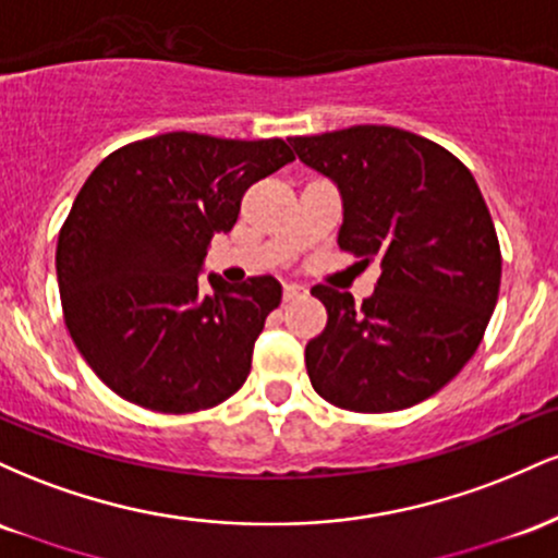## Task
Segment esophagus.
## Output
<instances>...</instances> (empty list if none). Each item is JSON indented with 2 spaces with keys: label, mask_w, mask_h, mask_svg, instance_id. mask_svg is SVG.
<instances>
[{
  "label": "esophagus",
  "mask_w": 558,
  "mask_h": 558,
  "mask_svg": "<svg viewBox=\"0 0 558 558\" xmlns=\"http://www.w3.org/2000/svg\"><path fill=\"white\" fill-rule=\"evenodd\" d=\"M301 293H304V286H299V283H286V286H283V299H286V301L299 299Z\"/></svg>",
  "instance_id": "34e87169"
}]
</instances>
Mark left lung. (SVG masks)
Returning <instances> with one entry per match:
<instances>
[{
    "label": "left lung",
    "mask_w": 558,
    "mask_h": 558,
    "mask_svg": "<svg viewBox=\"0 0 558 558\" xmlns=\"http://www.w3.org/2000/svg\"><path fill=\"white\" fill-rule=\"evenodd\" d=\"M343 202L338 246L380 262L369 299L315 286L328 325L306 343L312 388L351 412L430 399L477 351L501 288V248L472 172L390 125L291 138Z\"/></svg>",
    "instance_id": "8db88e82"
}]
</instances>
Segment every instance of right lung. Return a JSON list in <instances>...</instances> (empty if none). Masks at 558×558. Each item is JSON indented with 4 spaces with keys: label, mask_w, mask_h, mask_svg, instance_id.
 Segmentation results:
<instances>
[{
    "label": "right lung",
    "mask_w": 558,
    "mask_h": 558,
    "mask_svg": "<svg viewBox=\"0 0 558 558\" xmlns=\"http://www.w3.org/2000/svg\"><path fill=\"white\" fill-rule=\"evenodd\" d=\"M293 162L280 138L165 133L112 151L75 196L57 241L70 338L105 386L168 414L222 403L246 383L254 341L280 304L272 275L228 286L209 241L239 220L243 191Z\"/></svg>",
    "instance_id": "obj_1"
}]
</instances>
